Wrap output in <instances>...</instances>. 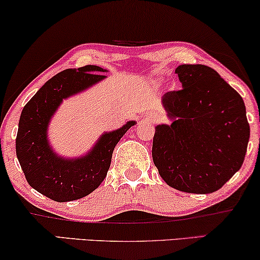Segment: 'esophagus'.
<instances>
[{
  "instance_id": "obj_1",
  "label": "esophagus",
  "mask_w": 260,
  "mask_h": 260,
  "mask_svg": "<svg viewBox=\"0 0 260 260\" xmlns=\"http://www.w3.org/2000/svg\"><path fill=\"white\" fill-rule=\"evenodd\" d=\"M144 118H146L147 122H153V120H155V118H156V117H155L154 114H148V116H146Z\"/></svg>"
}]
</instances>
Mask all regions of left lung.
I'll list each match as a JSON object with an SVG mask.
<instances>
[{"label": "left lung", "instance_id": "left-lung-1", "mask_svg": "<svg viewBox=\"0 0 260 260\" xmlns=\"http://www.w3.org/2000/svg\"><path fill=\"white\" fill-rule=\"evenodd\" d=\"M180 90L162 104L171 125L155 127L153 161L167 185L188 193H211L240 170L249 140L244 100L210 67L181 64Z\"/></svg>", "mask_w": 260, "mask_h": 260}]
</instances>
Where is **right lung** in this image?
<instances>
[{
	"instance_id": "obj_1",
	"label": "right lung",
	"mask_w": 260,
	"mask_h": 260,
	"mask_svg": "<svg viewBox=\"0 0 260 260\" xmlns=\"http://www.w3.org/2000/svg\"><path fill=\"white\" fill-rule=\"evenodd\" d=\"M106 69L85 66L63 70L44 83L23 107L16 135V156L31 186L50 200L69 202L93 192L107 175L112 153L124 134L135 125L130 120L120 129L105 133L85 156L60 157L48 140L50 120L63 99L105 79Z\"/></svg>"
}]
</instances>
